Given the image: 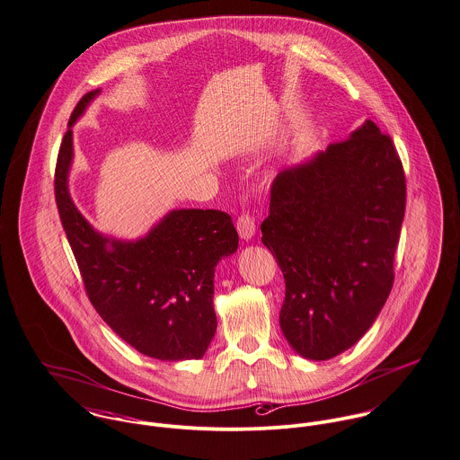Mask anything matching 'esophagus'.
I'll list each match as a JSON object with an SVG mask.
<instances>
[{
  "mask_svg": "<svg viewBox=\"0 0 460 460\" xmlns=\"http://www.w3.org/2000/svg\"><path fill=\"white\" fill-rule=\"evenodd\" d=\"M236 231L243 240H249L256 234V218L251 213H242L236 220Z\"/></svg>",
  "mask_w": 460,
  "mask_h": 460,
  "instance_id": "esophagus-1",
  "label": "esophagus"
}]
</instances>
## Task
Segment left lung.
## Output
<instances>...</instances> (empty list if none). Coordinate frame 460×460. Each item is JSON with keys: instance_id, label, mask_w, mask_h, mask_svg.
<instances>
[{"instance_id": "1", "label": "left lung", "mask_w": 460, "mask_h": 460, "mask_svg": "<svg viewBox=\"0 0 460 460\" xmlns=\"http://www.w3.org/2000/svg\"><path fill=\"white\" fill-rule=\"evenodd\" d=\"M405 202L394 141L371 119L276 175L261 242L283 272L279 326L301 357L333 358L376 321L394 283Z\"/></svg>"}]
</instances>
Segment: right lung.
Here are the masks:
<instances>
[{"label": "right lung", "mask_w": 460, "mask_h": 460, "mask_svg": "<svg viewBox=\"0 0 460 460\" xmlns=\"http://www.w3.org/2000/svg\"><path fill=\"white\" fill-rule=\"evenodd\" d=\"M96 93L80 98L67 127ZM71 159L67 128L57 155L55 202L91 305L116 335L146 357L200 358L217 332L215 267L238 247L231 217L218 209H175L137 242L109 240L85 222L69 197Z\"/></svg>", "instance_id": "1"}]
</instances>
